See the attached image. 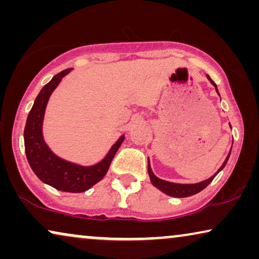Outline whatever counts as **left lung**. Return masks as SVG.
Instances as JSON below:
<instances>
[{"instance_id":"obj_1","label":"left lung","mask_w":259,"mask_h":259,"mask_svg":"<svg viewBox=\"0 0 259 259\" xmlns=\"http://www.w3.org/2000/svg\"><path fill=\"white\" fill-rule=\"evenodd\" d=\"M206 76H207V79L210 80V82L215 87V91H217V93H218V90H217V86H215V83L213 82V81H212L210 76H208V75H206ZM230 153H231V152H230ZM230 153H229L228 157H226L225 161L223 162L221 168L218 169L215 175L212 176L211 178H208L206 180H204V182H200L198 184H176V183H169V182H166V180H162L160 178H158V177L153 173V171H152L151 165H150V159H148L147 169H148V175H150V178H151V183L153 184V185L157 187V189H159L160 191H162V192L168 194V196H171V197L185 198V197L193 196V194H197L198 192H200V191H203L205 187H206L208 184H210L212 180H213L214 177L217 176L223 168H224V166L226 165V162H228V160H229Z\"/></svg>"}]
</instances>
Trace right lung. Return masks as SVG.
I'll use <instances>...</instances> for the list:
<instances>
[{
  "mask_svg": "<svg viewBox=\"0 0 259 259\" xmlns=\"http://www.w3.org/2000/svg\"><path fill=\"white\" fill-rule=\"evenodd\" d=\"M70 70L72 68L56 74L47 84H45L35 99L24 127V150L31 169L41 182L63 192L80 193L90 190L106 176L116 151L125 140V137H120L107 155L93 166L73 164L53 153L42 137V122L49 97L58 87L62 77Z\"/></svg>",
  "mask_w": 259,
  "mask_h": 259,
  "instance_id": "obj_1",
  "label": "right lung"
}]
</instances>
